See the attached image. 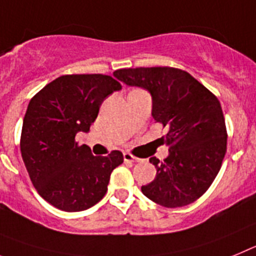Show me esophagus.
Listing matches in <instances>:
<instances>
[{"label":"esophagus","mask_w":256,"mask_h":256,"mask_svg":"<svg viewBox=\"0 0 256 256\" xmlns=\"http://www.w3.org/2000/svg\"><path fill=\"white\" fill-rule=\"evenodd\" d=\"M124 160L125 162H139V158H136V156H134L132 154L130 153H124Z\"/></svg>","instance_id":"esophagus-1"}]
</instances>
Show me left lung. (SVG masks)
<instances>
[{
	"instance_id": "8db88e82",
	"label": "left lung",
	"mask_w": 256,
	"mask_h": 256,
	"mask_svg": "<svg viewBox=\"0 0 256 256\" xmlns=\"http://www.w3.org/2000/svg\"><path fill=\"white\" fill-rule=\"evenodd\" d=\"M114 76L148 90L152 116L168 128V156L156 166V178L142 186L152 202L177 208L194 202L218 174L227 149V131L217 96L186 71L174 68H121Z\"/></svg>"
}]
</instances>
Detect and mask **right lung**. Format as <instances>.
<instances>
[{
	"mask_svg": "<svg viewBox=\"0 0 256 256\" xmlns=\"http://www.w3.org/2000/svg\"><path fill=\"white\" fill-rule=\"evenodd\" d=\"M121 88L102 74L64 75L28 104L20 140L22 160L38 194L56 208L85 210L107 192L112 171L124 162L122 153L93 156L75 136L90 130L103 100Z\"/></svg>",
	"mask_w": 256,
	"mask_h": 256,
	"instance_id": "1",
	"label": "right lung"
}]
</instances>
